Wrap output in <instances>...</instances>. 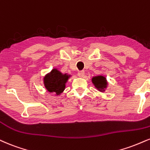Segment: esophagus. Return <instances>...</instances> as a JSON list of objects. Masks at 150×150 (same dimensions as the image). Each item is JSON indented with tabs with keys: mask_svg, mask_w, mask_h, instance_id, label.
Here are the masks:
<instances>
[{
	"mask_svg": "<svg viewBox=\"0 0 150 150\" xmlns=\"http://www.w3.org/2000/svg\"><path fill=\"white\" fill-rule=\"evenodd\" d=\"M77 75H78L79 77H83L84 75V70H80V71H78V73H77Z\"/></svg>",
	"mask_w": 150,
	"mask_h": 150,
	"instance_id": "obj_1",
	"label": "esophagus"
}]
</instances>
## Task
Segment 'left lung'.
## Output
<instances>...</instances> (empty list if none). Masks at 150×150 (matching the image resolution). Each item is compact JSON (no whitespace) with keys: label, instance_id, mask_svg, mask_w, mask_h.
I'll return each mask as SVG.
<instances>
[{"label":"left lung","instance_id":"left-lung-1","mask_svg":"<svg viewBox=\"0 0 150 150\" xmlns=\"http://www.w3.org/2000/svg\"><path fill=\"white\" fill-rule=\"evenodd\" d=\"M92 83L95 87L100 92H103L105 91V89L108 87V82L105 77L103 75H98V76L93 77L91 79Z\"/></svg>","mask_w":150,"mask_h":150}]
</instances>
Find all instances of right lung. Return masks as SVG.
<instances>
[{
  "instance_id": "right-lung-1",
  "label": "right lung",
  "mask_w": 150,
  "mask_h": 150,
  "mask_svg": "<svg viewBox=\"0 0 150 150\" xmlns=\"http://www.w3.org/2000/svg\"><path fill=\"white\" fill-rule=\"evenodd\" d=\"M70 77L67 73L63 74L57 68H54L50 73H47L43 79L44 85L46 89L50 93H55L56 95H60L64 92L66 84Z\"/></svg>"
}]
</instances>
